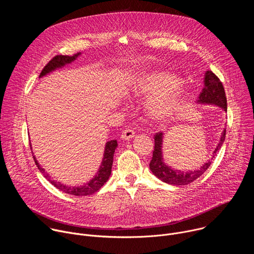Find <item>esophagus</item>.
I'll use <instances>...</instances> for the list:
<instances>
[{"instance_id":"obj_1","label":"esophagus","mask_w":254,"mask_h":254,"mask_svg":"<svg viewBox=\"0 0 254 254\" xmlns=\"http://www.w3.org/2000/svg\"><path fill=\"white\" fill-rule=\"evenodd\" d=\"M122 138L125 140H128L130 138H132L134 136V130L132 128H126L123 132H122Z\"/></svg>"}]
</instances>
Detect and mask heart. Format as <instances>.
<instances>
[{
	"label": "heart",
	"mask_w": 254,
	"mask_h": 254,
	"mask_svg": "<svg viewBox=\"0 0 254 254\" xmlns=\"http://www.w3.org/2000/svg\"><path fill=\"white\" fill-rule=\"evenodd\" d=\"M181 80L166 71H156L138 76L133 84V92L149 96L147 110L157 121L170 119L186 98V90L179 87Z\"/></svg>",
	"instance_id": "obj_1"
}]
</instances>
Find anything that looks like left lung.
I'll list each match as a JSON object with an SVG mask.
<instances>
[{
	"mask_svg": "<svg viewBox=\"0 0 254 254\" xmlns=\"http://www.w3.org/2000/svg\"><path fill=\"white\" fill-rule=\"evenodd\" d=\"M197 102L220 106L225 112H227V99H226L223 84L220 81V79L217 77L211 70L206 71L205 77H204V87L199 95V99L197 100ZM225 134H226V129L224 128L218 146L216 147L215 151L213 152L212 159L214 158L216 153L218 152L222 147V143L225 139ZM154 138H155V149L153 152V158L150 163V169L157 178H159L165 183H168L170 185H176V186L188 185L192 183L193 181L197 180L200 176H202L204 172L211 165V161L209 160L208 163L204 164L199 170H196V171L183 172L180 170H174L164 163L163 152H162L163 132L161 131L157 132Z\"/></svg>",
	"mask_w": 254,
	"mask_h": 254,
	"instance_id": "1",
	"label": "left lung"
}]
</instances>
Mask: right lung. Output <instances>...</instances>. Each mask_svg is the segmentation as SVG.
Here are the masks:
<instances>
[{"label": "right lung", "mask_w": 254, "mask_h": 254, "mask_svg": "<svg viewBox=\"0 0 254 254\" xmlns=\"http://www.w3.org/2000/svg\"><path fill=\"white\" fill-rule=\"evenodd\" d=\"M81 53H76L72 56H68V55H57L55 57H53L47 64L46 66L43 68V70L41 71L40 76L42 77L50 72L54 71L57 68H61L66 64L71 63L72 61H74ZM31 147V144H30ZM118 147V142L117 139H113L107 141L105 143V149H104V154H103V159L101 162V165L99 167V170L97 171L96 175L94 176V178H92L88 183H86L85 185H80V186H68V185H64L61 184L60 182H56L54 180H51L49 175L45 173V170L43 168L40 167L38 161L36 160L35 156H33L35 164L37 165L39 171L44 175V177L49 181V182L56 187L57 189H59L60 191L67 193L69 195H74V196H87V195H91L95 192H97L105 183L106 181L110 178L111 174H112V167H113V162H114V155H115V151ZM32 150V147H31ZM33 154V152H32Z\"/></svg>", "instance_id": "add662e5"}]
</instances>
